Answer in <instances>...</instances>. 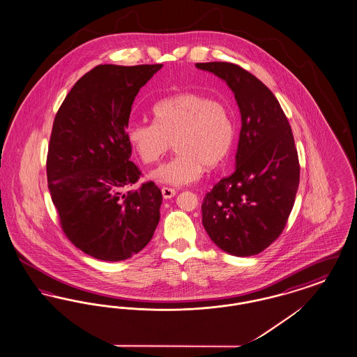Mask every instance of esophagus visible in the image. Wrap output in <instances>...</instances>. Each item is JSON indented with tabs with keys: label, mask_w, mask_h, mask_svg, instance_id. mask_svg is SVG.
Returning a JSON list of instances; mask_svg holds the SVG:
<instances>
[{
	"label": "esophagus",
	"mask_w": 357,
	"mask_h": 357,
	"mask_svg": "<svg viewBox=\"0 0 357 357\" xmlns=\"http://www.w3.org/2000/svg\"><path fill=\"white\" fill-rule=\"evenodd\" d=\"M176 191L170 187H162V195L165 199H172V197H175Z\"/></svg>",
	"instance_id": "obj_1"
}]
</instances>
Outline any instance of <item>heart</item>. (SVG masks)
<instances>
[{"label": "heart", "instance_id": "1", "mask_svg": "<svg viewBox=\"0 0 357 357\" xmlns=\"http://www.w3.org/2000/svg\"><path fill=\"white\" fill-rule=\"evenodd\" d=\"M153 112L155 122L130 125L128 141L146 165L158 162L175 144V157L150 172L154 182L190 185L204 167L213 170L229 157L235 126L226 102L185 91L159 100Z\"/></svg>", "mask_w": 357, "mask_h": 357}]
</instances>
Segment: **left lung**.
Returning a JSON list of instances; mask_svg holds the SVG:
<instances>
[{
  "label": "left lung",
  "instance_id": "obj_1",
  "mask_svg": "<svg viewBox=\"0 0 357 357\" xmlns=\"http://www.w3.org/2000/svg\"><path fill=\"white\" fill-rule=\"evenodd\" d=\"M195 66L226 81L242 115L235 172L206 194L202 222L225 252L257 255L283 232L295 203L300 166L292 130L271 90L251 73L229 62Z\"/></svg>",
  "mask_w": 357,
  "mask_h": 357
}]
</instances>
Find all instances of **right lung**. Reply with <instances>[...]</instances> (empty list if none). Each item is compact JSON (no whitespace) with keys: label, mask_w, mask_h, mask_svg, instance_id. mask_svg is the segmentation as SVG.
<instances>
[{"label":"right lung","mask_w":357,"mask_h":357,"mask_svg":"<svg viewBox=\"0 0 357 357\" xmlns=\"http://www.w3.org/2000/svg\"><path fill=\"white\" fill-rule=\"evenodd\" d=\"M163 65H98L62 102L50 135L46 172L68 239L87 255L119 261L151 241L162 192L130 160L126 128L139 89Z\"/></svg>","instance_id":"1"}]
</instances>
